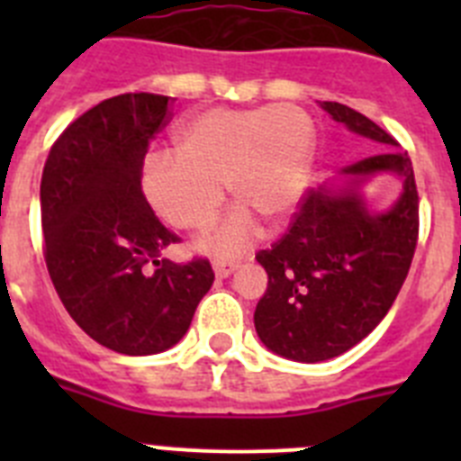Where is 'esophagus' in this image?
Returning <instances> with one entry per match:
<instances>
[{"label": "esophagus", "mask_w": 461, "mask_h": 461, "mask_svg": "<svg viewBox=\"0 0 461 461\" xmlns=\"http://www.w3.org/2000/svg\"><path fill=\"white\" fill-rule=\"evenodd\" d=\"M212 267H214V275H217L219 279H223V276H228L235 270V263H230V260H214Z\"/></svg>", "instance_id": "esophagus-1"}]
</instances>
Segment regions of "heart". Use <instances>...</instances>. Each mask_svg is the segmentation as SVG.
Segmentation results:
<instances>
[{
    "label": "heart",
    "mask_w": 461,
    "mask_h": 461,
    "mask_svg": "<svg viewBox=\"0 0 461 461\" xmlns=\"http://www.w3.org/2000/svg\"><path fill=\"white\" fill-rule=\"evenodd\" d=\"M177 157L157 154L145 166V195L177 230H203L223 205V185L240 203L201 247L233 256L249 247L256 217L272 226L295 210L313 157V124L303 108H212L175 136Z\"/></svg>",
    "instance_id": "1"
}]
</instances>
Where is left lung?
Masks as SVG:
<instances>
[{
  "instance_id": "8db88e82",
  "label": "left lung",
  "mask_w": 461,
  "mask_h": 461,
  "mask_svg": "<svg viewBox=\"0 0 461 461\" xmlns=\"http://www.w3.org/2000/svg\"><path fill=\"white\" fill-rule=\"evenodd\" d=\"M323 108L360 136L399 145L348 105L323 101ZM381 169L402 174L405 194L390 212L369 215L357 185ZM344 173L356 177L348 189L304 191L286 233L256 254L267 272V291L254 312L256 332L288 360H330L365 339L390 312L413 260L420 201L409 152L385 149Z\"/></svg>"
}]
</instances>
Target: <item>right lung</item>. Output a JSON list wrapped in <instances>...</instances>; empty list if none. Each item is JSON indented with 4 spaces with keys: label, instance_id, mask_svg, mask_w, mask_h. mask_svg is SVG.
Here are the masks:
<instances>
[{
    "label": "right lung",
    "instance_id": "1",
    "mask_svg": "<svg viewBox=\"0 0 461 461\" xmlns=\"http://www.w3.org/2000/svg\"><path fill=\"white\" fill-rule=\"evenodd\" d=\"M170 104L149 92L101 101L52 142L41 177L52 286L94 341L124 356L177 344L214 281L207 258H158L180 238L158 221L140 186L142 161L170 122Z\"/></svg>",
    "mask_w": 461,
    "mask_h": 461
}]
</instances>
